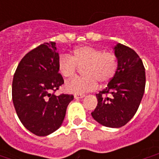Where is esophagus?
Instances as JSON below:
<instances>
[{
	"label": "esophagus",
	"instance_id": "1",
	"mask_svg": "<svg viewBox=\"0 0 159 159\" xmlns=\"http://www.w3.org/2000/svg\"><path fill=\"white\" fill-rule=\"evenodd\" d=\"M85 96V94H75L74 97H75V99H82L83 97Z\"/></svg>",
	"mask_w": 159,
	"mask_h": 159
}]
</instances>
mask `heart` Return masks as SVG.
Listing matches in <instances>:
<instances>
[{"label":"heart","mask_w":159,"mask_h":159,"mask_svg":"<svg viewBox=\"0 0 159 159\" xmlns=\"http://www.w3.org/2000/svg\"><path fill=\"white\" fill-rule=\"evenodd\" d=\"M78 68H83L84 77L74 78L66 84L67 92L76 94L92 91L97 87V82H109L117 70L116 56L112 52H102L89 46L74 50L71 56L63 54L58 61V69L65 78L72 77Z\"/></svg>","instance_id":"obj_1"}]
</instances>
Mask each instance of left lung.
Listing matches in <instances>:
<instances>
[{
  "mask_svg": "<svg viewBox=\"0 0 159 159\" xmlns=\"http://www.w3.org/2000/svg\"><path fill=\"white\" fill-rule=\"evenodd\" d=\"M113 50L117 70L107 88L96 94L98 104L91 115L103 126L120 128L139 108L145 91L146 72L142 60L133 49L117 43Z\"/></svg>",
  "mask_w": 159,
  "mask_h": 159,
  "instance_id": "left-lung-1",
  "label": "left lung"
}]
</instances>
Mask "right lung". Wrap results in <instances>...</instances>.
I'll return each mask as SVG.
<instances>
[{"label":"right lung","mask_w":159,"mask_h":159,"mask_svg":"<svg viewBox=\"0 0 159 159\" xmlns=\"http://www.w3.org/2000/svg\"><path fill=\"white\" fill-rule=\"evenodd\" d=\"M55 42L43 43L21 59L13 76L12 96L20 122L38 136H47L62 125L72 94L56 96L64 83L59 73Z\"/></svg>","instance_id":"add662e5"}]
</instances>
